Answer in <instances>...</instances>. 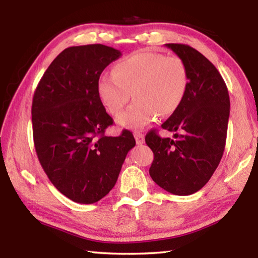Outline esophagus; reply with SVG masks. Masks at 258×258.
<instances>
[{"label":"esophagus","instance_id":"34e87169","mask_svg":"<svg viewBox=\"0 0 258 258\" xmlns=\"http://www.w3.org/2000/svg\"><path fill=\"white\" fill-rule=\"evenodd\" d=\"M134 138H135V141H137L138 145H143V143H145V135H143L142 133L135 132Z\"/></svg>","mask_w":258,"mask_h":258}]
</instances>
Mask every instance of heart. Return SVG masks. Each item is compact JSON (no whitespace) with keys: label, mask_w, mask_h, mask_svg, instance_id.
<instances>
[{"label":"heart","mask_w":258,"mask_h":258,"mask_svg":"<svg viewBox=\"0 0 258 258\" xmlns=\"http://www.w3.org/2000/svg\"><path fill=\"white\" fill-rule=\"evenodd\" d=\"M187 87L189 73L184 61L176 55L146 50L119 60L112 68V75L100 77L98 94L111 115L120 112L133 95L135 101L117 117V123L142 128L158 115H173L181 107Z\"/></svg>","instance_id":"obj_1"}]
</instances>
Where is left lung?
Returning <instances> with one entry per match:
<instances>
[{
  "label": "left lung",
  "instance_id": "left-lung-1",
  "mask_svg": "<svg viewBox=\"0 0 258 258\" xmlns=\"http://www.w3.org/2000/svg\"><path fill=\"white\" fill-rule=\"evenodd\" d=\"M186 64L189 87L181 107L161 125L174 140L150 131L146 143L155 158L150 176L167 192L187 196L202 189L220 164L225 148L230 98L228 87L206 56L185 44H166Z\"/></svg>",
  "mask_w": 258,
  "mask_h": 258
}]
</instances>
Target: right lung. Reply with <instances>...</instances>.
Instances as JSON below:
<instances>
[{
  "mask_svg": "<svg viewBox=\"0 0 258 258\" xmlns=\"http://www.w3.org/2000/svg\"><path fill=\"white\" fill-rule=\"evenodd\" d=\"M120 51L102 44L63 50L34 93L35 150L56 189L73 202L93 204L115 186L133 134L106 137L112 125L98 94L100 75Z\"/></svg>",
  "mask_w": 258,
  "mask_h": 258,
  "instance_id": "add662e5",
  "label": "right lung"
}]
</instances>
